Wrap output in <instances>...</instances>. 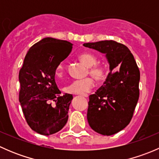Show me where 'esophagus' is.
I'll return each mask as SVG.
<instances>
[{"label": "esophagus", "instance_id": "esophagus-1", "mask_svg": "<svg viewBox=\"0 0 159 159\" xmlns=\"http://www.w3.org/2000/svg\"><path fill=\"white\" fill-rule=\"evenodd\" d=\"M81 96H82V97H84V98H88L89 97V94H81Z\"/></svg>", "mask_w": 159, "mask_h": 159}]
</instances>
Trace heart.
Wrapping results in <instances>:
<instances>
[{
  "label": "heart",
  "instance_id": "obj_1",
  "mask_svg": "<svg viewBox=\"0 0 159 159\" xmlns=\"http://www.w3.org/2000/svg\"><path fill=\"white\" fill-rule=\"evenodd\" d=\"M78 58L81 62L89 68V73L96 81H102L106 77V68L101 65H97L98 58L94 54L90 52H83L78 55ZM65 70V62L61 61L57 65L55 68V74L57 77H61ZM94 85V80L91 77L82 79L73 80L65 87V91L67 93L74 94H84L89 92Z\"/></svg>",
  "mask_w": 159,
  "mask_h": 159
}]
</instances>
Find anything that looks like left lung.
<instances>
[{
	"label": "left lung",
	"instance_id": "obj_1",
	"mask_svg": "<svg viewBox=\"0 0 159 159\" xmlns=\"http://www.w3.org/2000/svg\"><path fill=\"white\" fill-rule=\"evenodd\" d=\"M83 45L106 54L110 72L104 84L89 96L87 118L90 127L103 135L124 129L131 121L139 98V71L130 50L115 41Z\"/></svg>",
	"mask_w": 159,
	"mask_h": 159
}]
</instances>
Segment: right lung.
<instances>
[{
	"instance_id": "1",
	"label": "right lung",
	"mask_w": 159,
	"mask_h": 159,
	"mask_svg": "<svg viewBox=\"0 0 159 159\" xmlns=\"http://www.w3.org/2000/svg\"><path fill=\"white\" fill-rule=\"evenodd\" d=\"M72 44L45 38L34 44L25 57L19 71V101L27 123L44 135L63 129L68 118L73 96L61 91L55 82V68L70 53Z\"/></svg>"
}]
</instances>
